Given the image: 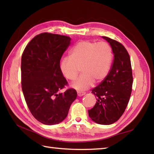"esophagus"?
Here are the masks:
<instances>
[{"mask_svg":"<svg viewBox=\"0 0 154 154\" xmlns=\"http://www.w3.org/2000/svg\"><path fill=\"white\" fill-rule=\"evenodd\" d=\"M85 93H86L85 92H82V91H77V94H78V96H79V97H81L83 95H85Z\"/></svg>","mask_w":154,"mask_h":154,"instance_id":"obj_1","label":"esophagus"}]
</instances>
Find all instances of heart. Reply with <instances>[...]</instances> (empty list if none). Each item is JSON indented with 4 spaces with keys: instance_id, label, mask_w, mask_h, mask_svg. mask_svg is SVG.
Listing matches in <instances>:
<instances>
[{
    "instance_id": "heart-1",
    "label": "heart",
    "mask_w": 154,
    "mask_h": 154,
    "mask_svg": "<svg viewBox=\"0 0 154 154\" xmlns=\"http://www.w3.org/2000/svg\"><path fill=\"white\" fill-rule=\"evenodd\" d=\"M112 61V51L105 42L89 40L79 42L70 51V56L62 59L60 70L65 79H76L79 69L83 74L71 83V86L79 91H84L97 83L103 81L110 71Z\"/></svg>"
}]
</instances>
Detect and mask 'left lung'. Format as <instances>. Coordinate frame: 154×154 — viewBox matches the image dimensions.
I'll return each instance as SVG.
<instances>
[{"label":"left lung","mask_w":154,"mask_h":154,"mask_svg":"<svg viewBox=\"0 0 154 154\" xmlns=\"http://www.w3.org/2000/svg\"><path fill=\"white\" fill-rule=\"evenodd\" d=\"M103 38L112 48L113 63L107 77L92 89L91 93L97 98V103L88 112L94 122L109 125L116 122L126 110L132 93L133 77L126 49L119 42Z\"/></svg>","instance_id":"left-lung-1"}]
</instances>
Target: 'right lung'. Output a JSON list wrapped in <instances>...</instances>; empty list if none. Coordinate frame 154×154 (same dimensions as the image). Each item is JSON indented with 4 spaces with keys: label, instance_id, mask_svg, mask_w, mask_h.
Listing matches in <instances>:
<instances>
[{
    "label": "right lung",
    "instance_id": "right-lung-1",
    "mask_svg": "<svg viewBox=\"0 0 154 154\" xmlns=\"http://www.w3.org/2000/svg\"><path fill=\"white\" fill-rule=\"evenodd\" d=\"M66 35L44 32L26 46L21 60L22 89L27 106L35 119L46 125L67 117L77 91L60 92L67 81L60 70V60L70 45Z\"/></svg>",
    "mask_w": 154,
    "mask_h": 154
}]
</instances>
